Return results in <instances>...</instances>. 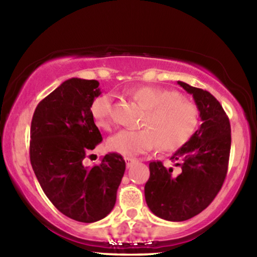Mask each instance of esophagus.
Listing matches in <instances>:
<instances>
[{
    "label": "esophagus",
    "mask_w": 257,
    "mask_h": 257,
    "mask_svg": "<svg viewBox=\"0 0 257 257\" xmlns=\"http://www.w3.org/2000/svg\"><path fill=\"white\" fill-rule=\"evenodd\" d=\"M125 163H126V167L130 168V167H132L133 165H135V164L137 163V159H135V158L126 157V158H125Z\"/></svg>",
    "instance_id": "obj_1"
}]
</instances>
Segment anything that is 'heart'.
I'll use <instances>...</instances> for the list:
<instances>
[{
	"instance_id": "1",
	"label": "heart",
	"mask_w": 257,
	"mask_h": 257,
	"mask_svg": "<svg viewBox=\"0 0 257 257\" xmlns=\"http://www.w3.org/2000/svg\"><path fill=\"white\" fill-rule=\"evenodd\" d=\"M133 99L146 108L142 130H122L108 138L106 145L112 152L133 157L149 152L159 145L165 152L175 151L188 142L199 124L195 104L174 91L144 85L131 91ZM91 115L98 127L111 126L112 97L101 94L91 104Z\"/></svg>"
}]
</instances>
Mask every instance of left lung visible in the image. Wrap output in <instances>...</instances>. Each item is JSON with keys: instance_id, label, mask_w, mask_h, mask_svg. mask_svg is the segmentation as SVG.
Listing matches in <instances>:
<instances>
[{"instance_id": "1", "label": "left lung", "mask_w": 257, "mask_h": 257, "mask_svg": "<svg viewBox=\"0 0 257 257\" xmlns=\"http://www.w3.org/2000/svg\"><path fill=\"white\" fill-rule=\"evenodd\" d=\"M192 94L202 124L171 160L178 174L161 161L150 163L145 200L154 215L167 221H186L209 206L222 187L230 152V124L226 112L208 91L178 82Z\"/></svg>"}]
</instances>
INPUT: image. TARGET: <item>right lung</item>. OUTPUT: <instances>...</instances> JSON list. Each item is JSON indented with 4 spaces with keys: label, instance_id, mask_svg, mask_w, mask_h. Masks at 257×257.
Segmentation results:
<instances>
[{
    "label": "right lung",
    "instance_id": "1",
    "mask_svg": "<svg viewBox=\"0 0 257 257\" xmlns=\"http://www.w3.org/2000/svg\"><path fill=\"white\" fill-rule=\"evenodd\" d=\"M98 86L94 79L63 82L37 105L30 128V163L42 189L59 212L84 223L110 214L125 172L118 153L84 166L87 153L101 142L90 111L101 93Z\"/></svg>",
    "mask_w": 257,
    "mask_h": 257
}]
</instances>
